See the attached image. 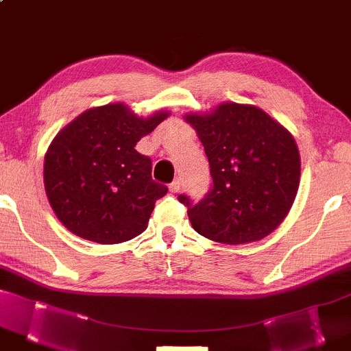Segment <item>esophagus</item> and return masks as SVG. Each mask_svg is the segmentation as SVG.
I'll use <instances>...</instances> for the list:
<instances>
[{"mask_svg": "<svg viewBox=\"0 0 351 351\" xmlns=\"http://www.w3.org/2000/svg\"><path fill=\"white\" fill-rule=\"evenodd\" d=\"M180 189H181V180L180 178H176V180L170 184V192H178Z\"/></svg>", "mask_w": 351, "mask_h": 351, "instance_id": "esophagus-1", "label": "esophagus"}]
</instances>
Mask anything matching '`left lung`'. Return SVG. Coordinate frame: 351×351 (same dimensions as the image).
Wrapping results in <instances>:
<instances>
[{
	"mask_svg": "<svg viewBox=\"0 0 351 351\" xmlns=\"http://www.w3.org/2000/svg\"><path fill=\"white\" fill-rule=\"evenodd\" d=\"M209 162L213 184L200 202L178 195L192 227L223 244L268 237L284 221L300 186L295 140L263 110L223 104L209 114H187Z\"/></svg>",
	"mask_w": 351,
	"mask_h": 351,
	"instance_id": "obj_1",
	"label": "left lung"
}]
</instances>
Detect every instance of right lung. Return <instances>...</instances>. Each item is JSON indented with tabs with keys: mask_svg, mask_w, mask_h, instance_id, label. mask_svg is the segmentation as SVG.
I'll return each mask as SVG.
<instances>
[{
	"mask_svg": "<svg viewBox=\"0 0 351 351\" xmlns=\"http://www.w3.org/2000/svg\"><path fill=\"white\" fill-rule=\"evenodd\" d=\"M167 114L142 119L123 104H108L82 113L56 135L45 154L44 184L67 230L99 244L145 232L169 187L153 180L151 159L135 145Z\"/></svg>",
	"mask_w": 351,
	"mask_h": 351,
	"instance_id": "right-lung-1",
	"label": "right lung"
}]
</instances>
